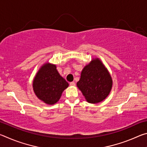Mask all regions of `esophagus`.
<instances>
[{"instance_id": "34e87169", "label": "esophagus", "mask_w": 147, "mask_h": 147, "mask_svg": "<svg viewBox=\"0 0 147 147\" xmlns=\"http://www.w3.org/2000/svg\"><path fill=\"white\" fill-rule=\"evenodd\" d=\"M70 84L71 86H75V83H74V82H70V84Z\"/></svg>"}]
</instances>
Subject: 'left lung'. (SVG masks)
<instances>
[{
  "mask_svg": "<svg viewBox=\"0 0 147 147\" xmlns=\"http://www.w3.org/2000/svg\"><path fill=\"white\" fill-rule=\"evenodd\" d=\"M76 85L88 102L96 104L109 95L113 80L108 69L100 59L95 58L84 67Z\"/></svg>",
  "mask_w": 147,
  "mask_h": 147,
  "instance_id": "left-lung-1",
  "label": "left lung"
}]
</instances>
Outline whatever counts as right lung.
Wrapping results in <instances>:
<instances>
[{"mask_svg":"<svg viewBox=\"0 0 147 147\" xmlns=\"http://www.w3.org/2000/svg\"><path fill=\"white\" fill-rule=\"evenodd\" d=\"M33 90L39 100L49 105L56 104L69 83L59 74L56 65L47 62L44 63L35 76Z\"/></svg>","mask_w":147,"mask_h":147,"instance_id":"add662e5","label":"right lung"}]
</instances>
